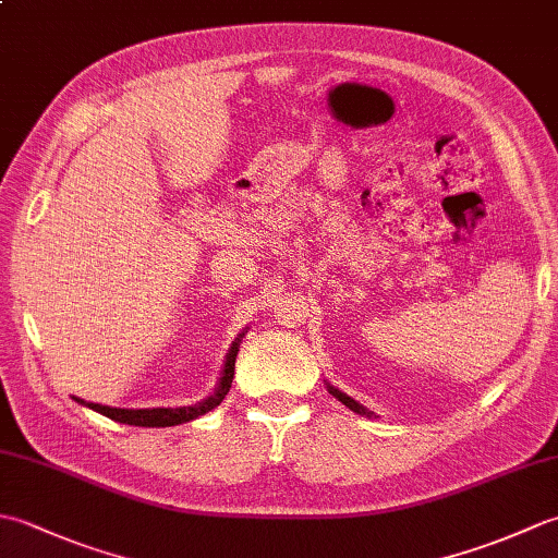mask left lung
Listing matches in <instances>:
<instances>
[{
  "label": "left lung",
  "mask_w": 558,
  "mask_h": 558,
  "mask_svg": "<svg viewBox=\"0 0 558 558\" xmlns=\"http://www.w3.org/2000/svg\"><path fill=\"white\" fill-rule=\"evenodd\" d=\"M326 388H328V393H330V396H333V398H338V400L342 402V405H345V408H350L352 412H357V414H364V417H376V414H374V412H369V410H366V408L362 405V402H357V400H354V398H350L348 393H342V390H338L336 386H330L328 381H326Z\"/></svg>",
  "instance_id": "1"
}]
</instances>
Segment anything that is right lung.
<instances>
[{
    "label": "right lung",
    "instance_id": "obj_1",
    "mask_svg": "<svg viewBox=\"0 0 558 558\" xmlns=\"http://www.w3.org/2000/svg\"><path fill=\"white\" fill-rule=\"evenodd\" d=\"M244 333H240L234 338V342L230 345L228 354H225V364H222V372H220V381L213 390V396H208L206 400L196 402V405H186V408H146V410H124V408H110V405H100V402H86L76 396H71L76 402H81L83 408H90L105 417H110L120 424H134V426H174V424H184V422H192L201 414L210 412L213 408H218L222 398L228 396V390L232 386V378H234V360H236V352H240V342H242Z\"/></svg>",
    "mask_w": 558,
    "mask_h": 558
}]
</instances>
